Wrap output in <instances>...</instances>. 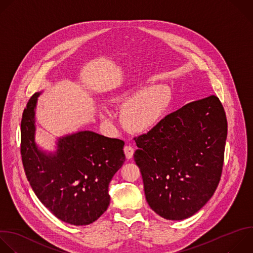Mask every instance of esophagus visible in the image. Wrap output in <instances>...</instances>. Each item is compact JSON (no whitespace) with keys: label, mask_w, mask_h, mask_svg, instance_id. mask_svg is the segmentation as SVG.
<instances>
[{"label":"esophagus","mask_w":253,"mask_h":253,"mask_svg":"<svg viewBox=\"0 0 253 253\" xmlns=\"http://www.w3.org/2000/svg\"><path fill=\"white\" fill-rule=\"evenodd\" d=\"M124 152H125V155H126V158L129 160L132 158L133 156V153H134V148L130 145H126L124 147Z\"/></svg>","instance_id":"esophagus-1"}]
</instances>
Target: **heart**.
<instances>
[{"label":"heart","instance_id":"1","mask_svg":"<svg viewBox=\"0 0 253 253\" xmlns=\"http://www.w3.org/2000/svg\"><path fill=\"white\" fill-rule=\"evenodd\" d=\"M116 100L124 106V124L136 132L155 127L165 116L172 103V92L165 85L138 87L119 96Z\"/></svg>","mask_w":253,"mask_h":253}]
</instances>
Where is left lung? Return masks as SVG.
I'll return each instance as SVG.
<instances>
[{"instance_id": "8db88e82", "label": "left lung", "mask_w": 253, "mask_h": 253, "mask_svg": "<svg viewBox=\"0 0 253 253\" xmlns=\"http://www.w3.org/2000/svg\"><path fill=\"white\" fill-rule=\"evenodd\" d=\"M226 136L223 106L211 95L186 104L134 138V161L156 213L181 220L207 204L220 181Z\"/></svg>"}]
</instances>
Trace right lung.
<instances>
[{"label": "right lung", "mask_w": 253, "mask_h": 253, "mask_svg": "<svg viewBox=\"0 0 253 253\" xmlns=\"http://www.w3.org/2000/svg\"><path fill=\"white\" fill-rule=\"evenodd\" d=\"M27 103L21 122V155L27 179L39 200L60 220L73 225L95 221L108 208L109 183L125 162L124 142L81 131L58 141L54 155L35 143V107Z\"/></svg>", "instance_id": "add662e5"}]
</instances>
